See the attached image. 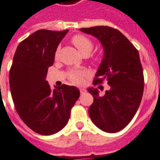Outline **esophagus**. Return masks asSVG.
<instances>
[{"instance_id":"obj_1","label":"esophagus","mask_w":160,"mask_h":160,"mask_svg":"<svg viewBox=\"0 0 160 160\" xmlns=\"http://www.w3.org/2000/svg\"><path fill=\"white\" fill-rule=\"evenodd\" d=\"M85 92H86V89H84V88H80V93L81 94H83Z\"/></svg>"}]
</instances>
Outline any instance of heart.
<instances>
[{
	"mask_svg": "<svg viewBox=\"0 0 160 160\" xmlns=\"http://www.w3.org/2000/svg\"><path fill=\"white\" fill-rule=\"evenodd\" d=\"M72 43L74 46L78 48L79 52L82 55H88L91 53L93 49V42L88 37L82 36V35H76L72 38ZM59 56V49L56 50L54 53V58L57 59ZM86 76V72L80 70H72L68 72V78L70 81L75 83V84H80L83 80V78Z\"/></svg>",
	"mask_w": 160,
	"mask_h": 160,
	"instance_id": "b5f03b06",
	"label": "heart"
}]
</instances>
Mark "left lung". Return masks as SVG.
<instances>
[{
    "instance_id": "left-lung-1",
    "label": "left lung",
    "mask_w": 160,
    "mask_h": 160,
    "mask_svg": "<svg viewBox=\"0 0 160 160\" xmlns=\"http://www.w3.org/2000/svg\"><path fill=\"white\" fill-rule=\"evenodd\" d=\"M80 31L96 37L104 48L93 83H102L106 80L110 85L103 96L97 88H88L94 97L88 109L89 117L105 132L120 131L135 116L143 94L144 77L139 53L117 29L94 26Z\"/></svg>"
}]
</instances>
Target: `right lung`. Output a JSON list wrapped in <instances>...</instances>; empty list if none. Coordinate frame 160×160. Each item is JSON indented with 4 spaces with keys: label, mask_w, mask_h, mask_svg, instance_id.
Segmentation results:
<instances>
[{
    "label": "right lung",
    "mask_w": 160,
    "mask_h": 160,
    "mask_svg": "<svg viewBox=\"0 0 160 160\" xmlns=\"http://www.w3.org/2000/svg\"><path fill=\"white\" fill-rule=\"evenodd\" d=\"M68 30H39L18 44L9 72L12 98L23 122L35 132L49 136L68 123L71 110L80 91L63 84L50 88L46 81L48 69Z\"/></svg>",
    "instance_id": "obj_1"
}]
</instances>
